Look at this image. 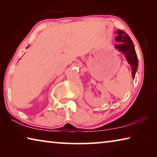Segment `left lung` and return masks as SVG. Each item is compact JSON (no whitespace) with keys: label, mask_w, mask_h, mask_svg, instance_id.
<instances>
[{"label":"left lung","mask_w":157,"mask_h":157,"mask_svg":"<svg viewBox=\"0 0 157 157\" xmlns=\"http://www.w3.org/2000/svg\"><path fill=\"white\" fill-rule=\"evenodd\" d=\"M116 33L118 34V36L115 38V40L119 44L116 45L115 47L119 51H121L125 55L127 62L132 66V78L134 79L139 63H138V57L134 44L132 43L131 38L125 32L118 30Z\"/></svg>","instance_id":"8db88e82"}]
</instances>
